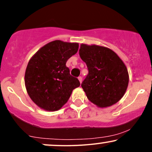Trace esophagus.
<instances>
[{
	"label": "esophagus",
	"mask_w": 152,
	"mask_h": 152,
	"mask_svg": "<svg viewBox=\"0 0 152 152\" xmlns=\"http://www.w3.org/2000/svg\"><path fill=\"white\" fill-rule=\"evenodd\" d=\"M78 81H80V83H81V82H82V77H81V76H78Z\"/></svg>",
	"instance_id": "obj_1"
}]
</instances>
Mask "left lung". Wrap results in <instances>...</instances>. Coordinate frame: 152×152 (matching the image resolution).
I'll list each match as a JSON object with an SVG mask.
<instances>
[{
    "label": "left lung",
    "mask_w": 152,
    "mask_h": 152,
    "mask_svg": "<svg viewBox=\"0 0 152 152\" xmlns=\"http://www.w3.org/2000/svg\"><path fill=\"white\" fill-rule=\"evenodd\" d=\"M79 55L88 70L81 83L88 100L102 108L117 103L129 83L128 71L121 59L106 47L83 43Z\"/></svg>",
    "instance_id": "left-lung-1"
}]
</instances>
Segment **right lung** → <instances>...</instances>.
Segmentation results:
<instances>
[{
  "label": "right lung",
  "mask_w": 152,
  "mask_h": 152,
  "mask_svg": "<svg viewBox=\"0 0 152 152\" xmlns=\"http://www.w3.org/2000/svg\"><path fill=\"white\" fill-rule=\"evenodd\" d=\"M78 49V43L56 40L40 48L30 59L25 73L26 88L40 108L58 111L68 102L73 90L80 86L66 66Z\"/></svg>",
  "instance_id": "obj_1"
}]
</instances>
